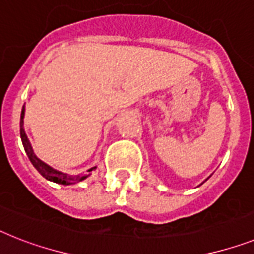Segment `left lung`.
I'll list each match as a JSON object with an SVG mask.
<instances>
[{
  "label": "left lung",
  "mask_w": 254,
  "mask_h": 254,
  "mask_svg": "<svg viewBox=\"0 0 254 254\" xmlns=\"http://www.w3.org/2000/svg\"><path fill=\"white\" fill-rule=\"evenodd\" d=\"M206 180H208V178H206ZM206 180H205V181H206Z\"/></svg>",
  "instance_id": "obj_1"
}]
</instances>
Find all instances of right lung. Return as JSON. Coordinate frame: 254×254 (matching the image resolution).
<instances>
[{"mask_svg": "<svg viewBox=\"0 0 254 254\" xmlns=\"http://www.w3.org/2000/svg\"><path fill=\"white\" fill-rule=\"evenodd\" d=\"M24 114H25V108L24 106H23L22 114H20V138H22L23 147H24L25 152H27V156H28L29 160H31L32 165L37 169L38 173L41 174L44 178H46L48 181H51V182L68 186V185H74V183H78L81 182V181L86 180L87 177L91 174V172L97 169V167H93L90 168V169H87L86 174H68V173H64V172H61V170L54 169V168L50 167L49 164L44 163L41 159H38V157L36 156L33 148H32V144L31 142H29L28 137H27V134H25Z\"/></svg>", "mask_w": 254, "mask_h": 254, "instance_id": "right-lung-1", "label": "right lung"}]
</instances>
